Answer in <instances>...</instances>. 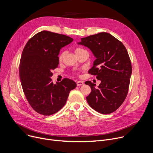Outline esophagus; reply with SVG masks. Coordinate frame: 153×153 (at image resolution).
Masks as SVG:
<instances>
[{
    "instance_id": "1",
    "label": "esophagus",
    "mask_w": 153,
    "mask_h": 153,
    "mask_svg": "<svg viewBox=\"0 0 153 153\" xmlns=\"http://www.w3.org/2000/svg\"><path fill=\"white\" fill-rule=\"evenodd\" d=\"M83 84H84V82L82 81H78L76 82V85L77 86H81V85H83Z\"/></svg>"
}]
</instances>
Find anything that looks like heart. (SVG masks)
<instances>
[{
  "instance_id": "heart-1",
  "label": "heart",
  "mask_w": 153,
  "mask_h": 153,
  "mask_svg": "<svg viewBox=\"0 0 153 153\" xmlns=\"http://www.w3.org/2000/svg\"><path fill=\"white\" fill-rule=\"evenodd\" d=\"M85 51L83 48H81V47H76V48H75V53L76 54H78L81 52H83ZM64 52H61L59 55V61H62V59L64 57Z\"/></svg>"
}]
</instances>
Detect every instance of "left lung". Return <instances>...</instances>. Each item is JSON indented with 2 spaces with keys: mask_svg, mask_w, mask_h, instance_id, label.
I'll use <instances>...</instances> for the list:
<instances>
[{
  "mask_svg": "<svg viewBox=\"0 0 153 153\" xmlns=\"http://www.w3.org/2000/svg\"><path fill=\"white\" fill-rule=\"evenodd\" d=\"M78 44L87 46L96 57L88 73L101 81L97 88L91 81L85 82L91 88L87 102L100 113H111L124 102L130 84L132 68L126 47L107 32L82 38Z\"/></svg>",
  "mask_w": 153,
  "mask_h": 153,
  "instance_id": "left-lung-1",
  "label": "left lung"
}]
</instances>
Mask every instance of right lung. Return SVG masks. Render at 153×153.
Returning <instances> with one entry per match:
<instances>
[{
  "instance_id": "obj_1",
  "label": "right lung",
  "mask_w": 153,
  "mask_h": 153,
  "mask_svg": "<svg viewBox=\"0 0 153 153\" xmlns=\"http://www.w3.org/2000/svg\"><path fill=\"white\" fill-rule=\"evenodd\" d=\"M72 41L65 35L43 30L30 39L23 49L19 67L21 86L31 107L40 114L59 111L70 91L76 86L69 78L56 85L50 78L58 66L60 50Z\"/></svg>"
}]
</instances>
